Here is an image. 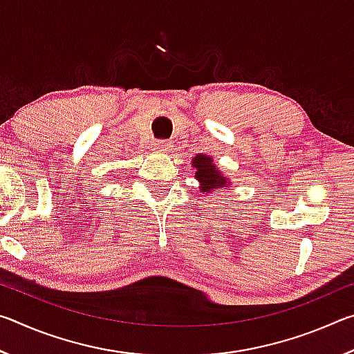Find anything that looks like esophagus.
Returning a JSON list of instances; mask_svg holds the SVG:
<instances>
[{
  "instance_id": "esophagus-1",
  "label": "esophagus",
  "mask_w": 354,
  "mask_h": 354,
  "mask_svg": "<svg viewBox=\"0 0 354 354\" xmlns=\"http://www.w3.org/2000/svg\"><path fill=\"white\" fill-rule=\"evenodd\" d=\"M153 147H154V149H158V151H169L170 149V143L167 142V140H156L154 143H153Z\"/></svg>"
}]
</instances>
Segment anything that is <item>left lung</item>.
<instances>
[{"mask_svg":"<svg viewBox=\"0 0 354 354\" xmlns=\"http://www.w3.org/2000/svg\"><path fill=\"white\" fill-rule=\"evenodd\" d=\"M194 167L196 169L195 176L201 183V190L211 192L212 189L223 187L226 184V178L215 169L214 160L205 154H196L194 158Z\"/></svg>","mask_w":354,"mask_h":354,"instance_id":"8db88e82","label":"left lung"}]
</instances>
